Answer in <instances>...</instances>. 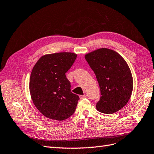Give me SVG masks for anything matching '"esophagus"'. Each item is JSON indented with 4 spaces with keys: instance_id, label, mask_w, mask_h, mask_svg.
I'll return each mask as SVG.
<instances>
[{
    "instance_id": "1",
    "label": "esophagus",
    "mask_w": 154,
    "mask_h": 154,
    "mask_svg": "<svg viewBox=\"0 0 154 154\" xmlns=\"http://www.w3.org/2000/svg\"><path fill=\"white\" fill-rule=\"evenodd\" d=\"M86 97H87V95H80V99L86 98Z\"/></svg>"
}]
</instances>
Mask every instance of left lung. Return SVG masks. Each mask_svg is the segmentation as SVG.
I'll list each match as a JSON object with an SVG mask.
<instances>
[{
  "instance_id": "left-lung-1",
  "label": "left lung",
  "mask_w": 154,
  "mask_h": 154,
  "mask_svg": "<svg viewBox=\"0 0 154 154\" xmlns=\"http://www.w3.org/2000/svg\"><path fill=\"white\" fill-rule=\"evenodd\" d=\"M85 58L94 72L100 89L97 110L105 114L121 110L128 103L133 88L132 74L124 59L108 48L90 52Z\"/></svg>"
}]
</instances>
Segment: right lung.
Segmentation results:
<instances>
[{"mask_svg": "<svg viewBox=\"0 0 154 154\" xmlns=\"http://www.w3.org/2000/svg\"><path fill=\"white\" fill-rule=\"evenodd\" d=\"M77 57L71 52H61L42 56L34 66L29 81L32 102L46 117L63 121L76 110L78 95L70 91L66 77Z\"/></svg>", "mask_w": 154, "mask_h": 154, "instance_id": "1", "label": "right lung"}]
</instances>
